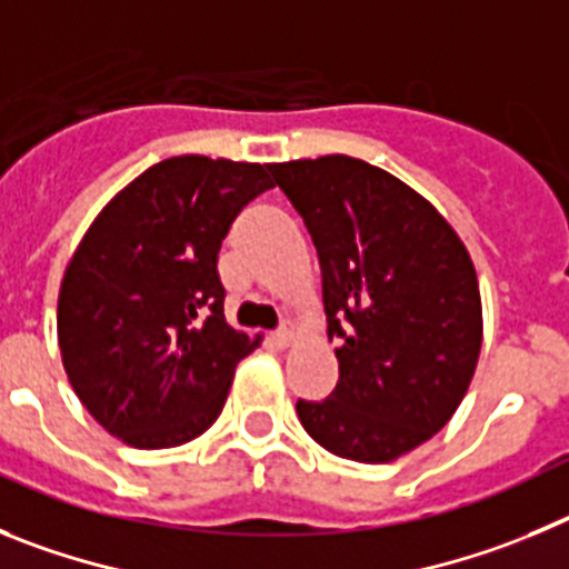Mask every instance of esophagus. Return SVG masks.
I'll list each match as a JSON object with an SVG mask.
<instances>
[{"instance_id": "esophagus-1", "label": "esophagus", "mask_w": 569, "mask_h": 569, "mask_svg": "<svg viewBox=\"0 0 569 569\" xmlns=\"http://www.w3.org/2000/svg\"><path fill=\"white\" fill-rule=\"evenodd\" d=\"M272 337H274V342H278L280 348H289L291 342L297 340V326H295V322H291V320H286L283 326H280V329L274 331Z\"/></svg>"}]
</instances>
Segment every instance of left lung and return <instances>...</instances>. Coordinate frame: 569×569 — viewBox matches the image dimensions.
Returning a JSON list of instances; mask_svg holds the SVG:
<instances>
[{
	"label": "left lung",
	"instance_id": "8db88e82",
	"mask_svg": "<svg viewBox=\"0 0 569 569\" xmlns=\"http://www.w3.org/2000/svg\"><path fill=\"white\" fill-rule=\"evenodd\" d=\"M300 212L322 272L340 380L297 399L315 442L342 459L393 462L457 413L482 351L473 260L433 203L360 158L269 163Z\"/></svg>",
	"mask_w": 569,
	"mask_h": 569
}]
</instances>
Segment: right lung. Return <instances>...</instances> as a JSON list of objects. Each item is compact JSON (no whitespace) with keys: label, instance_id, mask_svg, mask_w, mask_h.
I'll use <instances>...</instances> for the list:
<instances>
[{"label":"right lung","instance_id":"right-lung-1","mask_svg":"<svg viewBox=\"0 0 569 569\" xmlns=\"http://www.w3.org/2000/svg\"><path fill=\"white\" fill-rule=\"evenodd\" d=\"M269 163L176 156L90 223L59 289V348L81 406L132 448H176L218 419L234 366L260 346L223 317L218 252L272 189Z\"/></svg>","mask_w":569,"mask_h":569}]
</instances>
